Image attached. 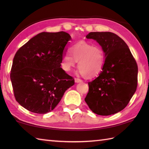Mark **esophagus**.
Instances as JSON below:
<instances>
[{
	"mask_svg": "<svg viewBox=\"0 0 149 149\" xmlns=\"http://www.w3.org/2000/svg\"><path fill=\"white\" fill-rule=\"evenodd\" d=\"M83 81L79 79H77V78H75V83H82Z\"/></svg>",
	"mask_w": 149,
	"mask_h": 149,
	"instance_id": "esophagus-1",
	"label": "esophagus"
}]
</instances>
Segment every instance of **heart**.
<instances>
[{
    "label": "heart",
    "instance_id": "1",
    "mask_svg": "<svg viewBox=\"0 0 149 149\" xmlns=\"http://www.w3.org/2000/svg\"><path fill=\"white\" fill-rule=\"evenodd\" d=\"M72 56L66 53L63 58V66L66 71L71 70L78 63V69L86 78L97 76L102 72L105 54L100 47L81 41L70 48Z\"/></svg>",
    "mask_w": 149,
    "mask_h": 149
}]
</instances>
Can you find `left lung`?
<instances>
[{
    "label": "left lung",
    "instance_id": "1",
    "mask_svg": "<svg viewBox=\"0 0 149 149\" xmlns=\"http://www.w3.org/2000/svg\"><path fill=\"white\" fill-rule=\"evenodd\" d=\"M86 38L101 46L105 62L99 76L88 83L85 102L97 115H113L125 108L136 90V62L127 44L115 34L91 32Z\"/></svg>",
    "mask_w": 149,
    "mask_h": 149
}]
</instances>
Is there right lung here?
Wrapping results in <instances>:
<instances>
[{"instance_id": "obj_1", "label": "right lung", "mask_w": 149, "mask_h": 149, "mask_svg": "<svg viewBox=\"0 0 149 149\" xmlns=\"http://www.w3.org/2000/svg\"><path fill=\"white\" fill-rule=\"evenodd\" d=\"M71 39L64 31L43 32L16 53L10 78L15 99L24 108L39 114L51 111L75 84L60 67Z\"/></svg>"}]
</instances>
